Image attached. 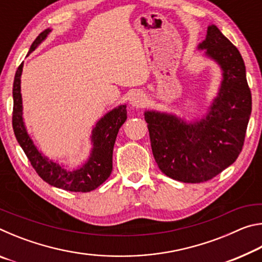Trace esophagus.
Returning a JSON list of instances; mask_svg holds the SVG:
<instances>
[{"instance_id": "1", "label": "esophagus", "mask_w": 262, "mask_h": 262, "mask_svg": "<svg viewBox=\"0 0 262 262\" xmlns=\"http://www.w3.org/2000/svg\"><path fill=\"white\" fill-rule=\"evenodd\" d=\"M144 101H145L144 95L141 94V92H134L129 98V104L133 106V107H136V108L142 107L144 104Z\"/></svg>"}]
</instances>
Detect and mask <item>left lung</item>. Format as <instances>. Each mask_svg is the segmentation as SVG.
<instances>
[{"label":"left lung","instance_id":"8db88e82","mask_svg":"<svg viewBox=\"0 0 262 262\" xmlns=\"http://www.w3.org/2000/svg\"><path fill=\"white\" fill-rule=\"evenodd\" d=\"M222 69L221 88L207 114L192 122L171 113L147 111L152 154L164 174L183 183L210 180L241 154L252 111V96L241 53L216 25L198 46Z\"/></svg>","mask_w":262,"mask_h":262}]
</instances>
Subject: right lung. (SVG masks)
<instances>
[{"instance_id": "obj_1", "label": "right lung", "mask_w": 262, "mask_h": 262, "mask_svg": "<svg viewBox=\"0 0 262 262\" xmlns=\"http://www.w3.org/2000/svg\"><path fill=\"white\" fill-rule=\"evenodd\" d=\"M51 31V29L42 31L35 38L30 47L29 54L45 40ZM23 66L24 63L21 62L14 79L12 128H14L16 139L21 149L24 150L26 157L29 158L31 165L33 166L35 172L42 180L54 187L69 190V192L83 193L96 189L108 178L112 172L113 147L118 132L127 119V106L120 105L113 108L96 123L95 128L92 129V149L88 161L77 168L67 170L63 165H60L56 162L43 156L41 151H39L38 148L35 147L26 130L23 119V101H21L20 94V76L23 72Z\"/></svg>"}]
</instances>
